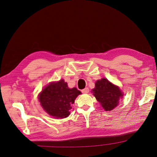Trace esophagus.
<instances>
[{
    "mask_svg": "<svg viewBox=\"0 0 157 157\" xmlns=\"http://www.w3.org/2000/svg\"><path fill=\"white\" fill-rule=\"evenodd\" d=\"M82 92L83 93H88V92H89V89H88V88H85L84 89L82 90Z\"/></svg>",
    "mask_w": 157,
    "mask_h": 157,
    "instance_id": "1",
    "label": "esophagus"
}]
</instances>
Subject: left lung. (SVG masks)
Returning a JSON list of instances; mask_svg holds the SVG:
<instances>
[{
  "label": "left lung",
  "mask_w": 157,
  "mask_h": 157,
  "mask_svg": "<svg viewBox=\"0 0 157 157\" xmlns=\"http://www.w3.org/2000/svg\"><path fill=\"white\" fill-rule=\"evenodd\" d=\"M92 93L106 111L114 109L124 95L120 88L106 78L99 79L95 82V87L92 90Z\"/></svg>",
  "instance_id": "8db88e82"
}]
</instances>
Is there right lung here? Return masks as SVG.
Masks as SVG:
<instances>
[{
    "mask_svg": "<svg viewBox=\"0 0 157 157\" xmlns=\"http://www.w3.org/2000/svg\"><path fill=\"white\" fill-rule=\"evenodd\" d=\"M82 93L76 88H69L64 79L51 82L39 94L38 99L45 112L53 118H66L70 115L71 104Z\"/></svg>",
    "mask_w": 157,
    "mask_h": 157,
    "instance_id": "right-lung-1",
    "label": "right lung"
}]
</instances>
